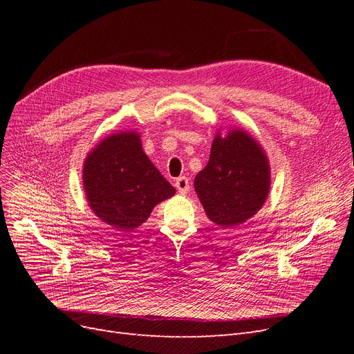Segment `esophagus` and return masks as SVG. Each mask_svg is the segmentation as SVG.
<instances>
[{
  "label": "esophagus",
  "instance_id": "esophagus-1",
  "mask_svg": "<svg viewBox=\"0 0 354 354\" xmlns=\"http://www.w3.org/2000/svg\"><path fill=\"white\" fill-rule=\"evenodd\" d=\"M176 187L180 192V194H187L190 185H189V178L187 177H178L176 180Z\"/></svg>",
  "mask_w": 354,
  "mask_h": 354
}]
</instances>
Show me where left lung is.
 I'll return each instance as SVG.
<instances>
[{"instance_id":"8db88e82","label":"left lung","mask_w":354,"mask_h":354,"mask_svg":"<svg viewBox=\"0 0 354 354\" xmlns=\"http://www.w3.org/2000/svg\"><path fill=\"white\" fill-rule=\"evenodd\" d=\"M270 189L269 162L251 136L233 130L217 136L207 167L195 177V190L211 221L234 227L259 211Z\"/></svg>"}]
</instances>
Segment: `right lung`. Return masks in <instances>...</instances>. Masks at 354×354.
<instances>
[{"label": "right lung", "mask_w": 354, "mask_h": 354, "mask_svg": "<svg viewBox=\"0 0 354 354\" xmlns=\"http://www.w3.org/2000/svg\"><path fill=\"white\" fill-rule=\"evenodd\" d=\"M82 177L95 216L120 232L140 226L156 203L176 194L133 131L104 138L85 159Z\"/></svg>", "instance_id": "right-lung-1"}]
</instances>
